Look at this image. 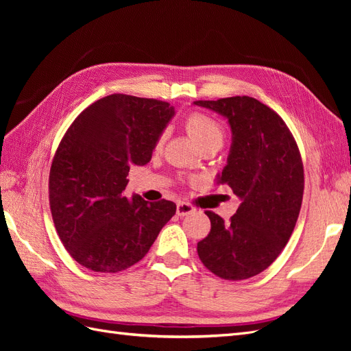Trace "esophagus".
Wrapping results in <instances>:
<instances>
[{"label": "esophagus", "mask_w": 351, "mask_h": 351, "mask_svg": "<svg viewBox=\"0 0 351 351\" xmlns=\"http://www.w3.org/2000/svg\"><path fill=\"white\" fill-rule=\"evenodd\" d=\"M193 210H195V208L192 205L186 204V202H180V204H177V215L178 217H186L189 214H192Z\"/></svg>", "instance_id": "esophagus-1"}]
</instances>
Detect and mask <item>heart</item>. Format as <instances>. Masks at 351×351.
I'll list each match as a JSON object with an SVG mask.
<instances>
[{
    "label": "heart",
    "mask_w": 351,
    "mask_h": 351,
    "mask_svg": "<svg viewBox=\"0 0 351 351\" xmlns=\"http://www.w3.org/2000/svg\"><path fill=\"white\" fill-rule=\"evenodd\" d=\"M186 130L200 147L210 143H222V130L219 124L205 114L195 112L189 115L186 120ZM164 142L165 133L158 137L156 149H161Z\"/></svg>",
    "instance_id": "b5f03b06"
}]
</instances>
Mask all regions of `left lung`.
I'll use <instances>...</instances> for the list:
<instances>
[{"label": "left lung", "mask_w": 351, "mask_h": 351, "mask_svg": "<svg viewBox=\"0 0 351 351\" xmlns=\"http://www.w3.org/2000/svg\"><path fill=\"white\" fill-rule=\"evenodd\" d=\"M224 117L231 130L227 164L217 184L240 199L226 222L206 210L209 234L197 243L205 267L224 280H246L278 258L295 227L304 176L300 152L281 117L250 97L196 101Z\"/></svg>", "instance_id": "obj_1"}]
</instances>
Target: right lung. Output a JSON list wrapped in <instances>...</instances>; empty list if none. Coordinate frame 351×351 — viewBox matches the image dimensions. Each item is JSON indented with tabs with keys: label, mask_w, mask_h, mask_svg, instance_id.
<instances>
[{
	"label": "right lung",
	"mask_w": 351,
	"mask_h": 351,
	"mask_svg": "<svg viewBox=\"0 0 351 351\" xmlns=\"http://www.w3.org/2000/svg\"><path fill=\"white\" fill-rule=\"evenodd\" d=\"M174 114L167 102L114 93L69 127L51 165L49 205L62 244L82 267L130 268L176 214L171 200L124 196L130 168L151 161Z\"/></svg>",
	"instance_id": "1"
}]
</instances>
